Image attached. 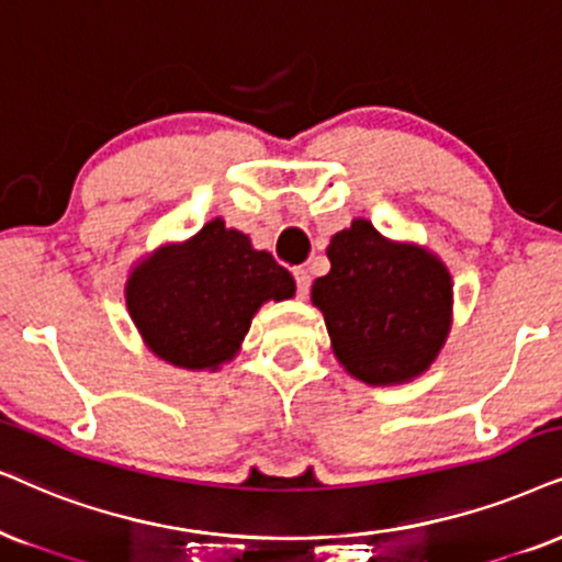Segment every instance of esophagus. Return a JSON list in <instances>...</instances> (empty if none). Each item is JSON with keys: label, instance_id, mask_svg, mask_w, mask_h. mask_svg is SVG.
Wrapping results in <instances>:
<instances>
[{"label": "esophagus", "instance_id": "1", "mask_svg": "<svg viewBox=\"0 0 562 562\" xmlns=\"http://www.w3.org/2000/svg\"><path fill=\"white\" fill-rule=\"evenodd\" d=\"M293 274H295V282H297V295L305 297V295H308V290H311V274H308V269H305V267H295Z\"/></svg>", "mask_w": 562, "mask_h": 562}]
</instances>
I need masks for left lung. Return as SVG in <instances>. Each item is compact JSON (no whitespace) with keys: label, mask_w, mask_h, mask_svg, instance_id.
<instances>
[{"label":"left lung","mask_w":562,"mask_h":562,"mask_svg":"<svg viewBox=\"0 0 562 562\" xmlns=\"http://www.w3.org/2000/svg\"><path fill=\"white\" fill-rule=\"evenodd\" d=\"M329 274L311 288L331 352L368 386L415 381L436 363L453 324L449 267L428 246L392 240L355 217L326 248Z\"/></svg>","instance_id":"obj_1"}]
</instances>
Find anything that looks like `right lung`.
Returning a JSON list of instances; mask_svg holds the SVG:
<instances>
[{"instance_id": "1", "label": "right lung", "mask_w": 562, "mask_h": 562, "mask_svg": "<svg viewBox=\"0 0 562 562\" xmlns=\"http://www.w3.org/2000/svg\"><path fill=\"white\" fill-rule=\"evenodd\" d=\"M293 295V274L223 217L139 257L124 288L126 311L155 358L212 373L236 358L261 305Z\"/></svg>"}]
</instances>
